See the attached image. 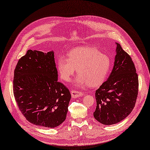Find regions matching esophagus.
Segmentation results:
<instances>
[{
	"mask_svg": "<svg viewBox=\"0 0 150 150\" xmlns=\"http://www.w3.org/2000/svg\"><path fill=\"white\" fill-rule=\"evenodd\" d=\"M71 97L73 98H79L80 96H81L83 95V93L82 92L79 91H75V90H72L71 91Z\"/></svg>",
	"mask_w": 150,
	"mask_h": 150,
	"instance_id": "esophagus-1",
	"label": "esophagus"
}]
</instances>
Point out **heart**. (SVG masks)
Instances as JSON below:
<instances>
[{"label":"heart","instance_id":"1","mask_svg":"<svg viewBox=\"0 0 150 150\" xmlns=\"http://www.w3.org/2000/svg\"><path fill=\"white\" fill-rule=\"evenodd\" d=\"M111 61L108 55L92 47H80L71 50L68 57L61 55L57 59V70L60 78L69 81L77 70L79 74L74 80L77 88L89 85L97 87L106 80Z\"/></svg>","mask_w":150,"mask_h":150}]
</instances>
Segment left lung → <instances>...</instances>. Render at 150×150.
<instances>
[{
    "label": "left lung",
    "instance_id": "1",
    "mask_svg": "<svg viewBox=\"0 0 150 150\" xmlns=\"http://www.w3.org/2000/svg\"><path fill=\"white\" fill-rule=\"evenodd\" d=\"M117 44L113 69L96 91L94 117L104 125L117 124L134 109L138 91V77L130 55Z\"/></svg>",
    "mask_w": 150,
    "mask_h": 150
}]
</instances>
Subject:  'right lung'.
<instances>
[{
    "label": "right lung",
    "mask_w": 150,
    "mask_h": 150,
    "mask_svg": "<svg viewBox=\"0 0 150 150\" xmlns=\"http://www.w3.org/2000/svg\"><path fill=\"white\" fill-rule=\"evenodd\" d=\"M57 79L53 51L30 49L19 59L13 94L21 113L31 124L53 129L65 120L71 95Z\"/></svg>",
    "instance_id": "1"
}]
</instances>
